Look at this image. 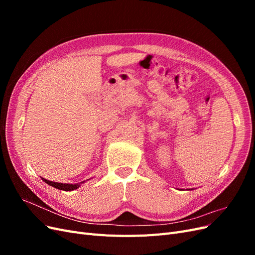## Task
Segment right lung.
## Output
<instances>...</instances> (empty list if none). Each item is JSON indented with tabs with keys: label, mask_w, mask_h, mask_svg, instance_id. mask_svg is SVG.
Masks as SVG:
<instances>
[{
	"label": "right lung",
	"mask_w": 255,
	"mask_h": 255,
	"mask_svg": "<svg viewBox=\"0 0 255 255\" xmlns=\"http://www.w3.org/2000/svg\"><path fill=\"white\" fill-rule=\"evenodd\" d=\"M42 179V177H41ZM45 183L49 184L50 186H53L55 187L57 189H60V190H65V191H70V190H74L76 188H79L81 186V183L79 184H63V183H57V182H52V181H49V180H45V179H42ZM84 183V182H82Z\"/></svg>",
	"instance_id": "right-lung-1"
}]
</instances>
